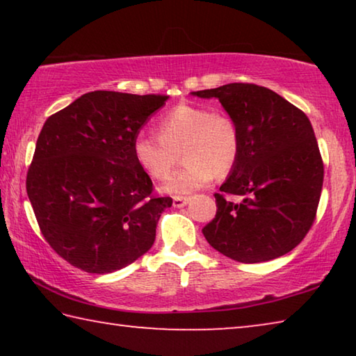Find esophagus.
<instances>
[{"instance_id":"34e87169","label":"esophagus","mask_w":356,"mask_h":356,"mask_svg":"<svg viewBox=\"0 0 356 356\" xmlns=\"http://www.w3.org/2000/svg\"><path fill=\"white\" fill-rule=\"evenodd\" d=\"M188 201H190V197H186V196H174L172 197V206L174 207H184V206H186V204H188Z\"/></svg>"}]
</instances>
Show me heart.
<instances>
[{
    "label": "heart",
    "mask_w": 356,
    "mask_h": 356,
    "mask_svg": "<svg viewBox=\"0 0 356 356\" xmlns=\"http://www.w3.org/2000/svg\"><path fill=\"white\" fill-rule=\"evenodd\" d=\"M159 135L140 130L131 141L135 163L149 177L170 176L182 149L185 165L161 190L188 195L207 186L215 176L225 177L238 163L242 134L229 114L200 104H179L159 119Z\"/></svg>",
    "instance_id": "heart-1"
}]
</instances>
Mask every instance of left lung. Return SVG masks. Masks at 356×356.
I'll return each mask as SVG.
<instances>
[{
	"label": "left lung",
	"instance_id": "1",
	"mask_svg": "<svg viewBox=\"0 0 356 356\" xmlns=\"http://www.w3.org/2000/svg\"><path fill=\"white\" fill-rule=\"evenodd\" d=\"M191 94L218 99L242 134L238 163L221 193H215L216 215L204 226V237L221 254L243 264L292 251L316 220L323 185V161L308 116L252 83ZM226 194L245 200L236 204Z\"/></svg>",
	"mask_w": 356,
	"mask_h": 356
}]
</instances>
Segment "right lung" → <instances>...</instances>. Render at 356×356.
Masks as SVG:
<instances>
[{
  "instance_id": "1",
  "label": "right lung",
  "mask_w": 356,
  "mask_h": 356,
  "mask_svg": "<svg viewBox=\"0 0 356 356\" xmlns=\"http://www.w3.org/2000/svg\"><path fill=\"white\" fill-rule=\"evenodd\" d=\"M170 95L94 91L51 114L35 143L26 193L40 232L64 261L111 273L150 250L171 197L131 155V141Z\"/></svg>"
}]
</instances>
